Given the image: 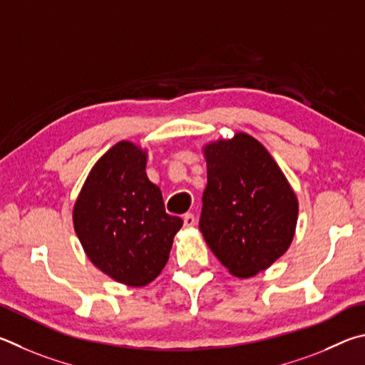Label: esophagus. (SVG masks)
<instances>
[{
  "instance_id": "obj_1",
  "label": "esophagus",
  "mask_w": 365,
  "mask_h": 365,
  "mask_svg": "<svg viewBox=\"0 0 365 365\" xmlns=\"http://www.w3.org/2000/svg\"><path fill=\"white\" fill-rule=\"evenodd\" d=\"M184 227H192L195 225V216L192 213L184 215Z\"/></svg>"
}]
</instances>
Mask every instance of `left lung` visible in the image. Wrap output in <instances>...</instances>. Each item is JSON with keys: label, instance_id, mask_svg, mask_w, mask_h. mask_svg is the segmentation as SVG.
Masks as SVG:
<instances>
[{"label": "left lung", "instance_id": "1", "mask_svg": "<svg viewBox=\"0 0 365 365\" xmlns=\"http://www.w3.org/2000/svg\"><path fill=\"white\" fill-rule=\"evenodd\" d=\"M202 152L207 162L203 239L232 276H257L292 245L298 197L276 160L250 134L210 140Z\"/></svg>", "mask_w": 365, "mask_h": 365}]
</instances>
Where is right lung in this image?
<instances>
[{
    "instance_id": "1",
    "label": "right lung",
    "mask_w": 365,
    "mask_h": 365,
    "mask_svg": "<svg viewBox=\"0 0 365 365\" xmlns=\"http://www.w3.org/2000/svg\"><path fill=\"white\" fill-rule=\"evenodd\" d=\"M147 149L120 140L89 171L72 220L89 261L118 284L144 287L168 261L182 220L165 212L145 173Z\"/></svg>"
}]
</instances>
